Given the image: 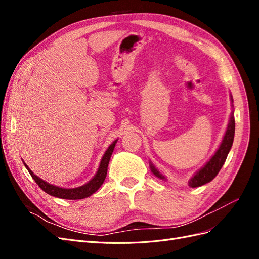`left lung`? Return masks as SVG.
Wrapping results in <instances>:
<instances>
[{"mask_svg": "<svg viewBox=\"0 0 259 259\" xmlns=\"http://www.w3.org/2000/svg\"><path fill=\"white\" fill-rule=\"evenodd\" d=\"M231 101L232 100V96H231ZM233 106V105H232ZM234 128H236V124H234V117L233 114H231L230 120L228 123V127H227L226 134L223 138V142L219 146V148L217 149V151L215 152V154L211 156L209 159V161L203 166L201 169H199L197 173L193 175V177L188 182L190 187L195 188V187H200L202 185H205L209 182L213 180L216 175L219 173V170L223 167L224 163L227 159V155H228L230 149L232 147V143H233V138H234ZM150 168L152 173L159 177L160 179H165L160 171L155 168V166L150 162Z\"/></svg>", "mask_w": 259, "mask_h": 259, "instance_id": "1", "label": "left lung"}]
</instances>
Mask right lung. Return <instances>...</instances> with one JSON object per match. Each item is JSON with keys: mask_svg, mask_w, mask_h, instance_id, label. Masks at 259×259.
<instances>
[{"mask_svg": "<svg viewBox=\"0 0 259 259\" xmlns=\"http://www.w3.org/2000/svg\"><path fill=\"white\" fill-rule=\"evenodd\" d=\"M116 142L117 140L113 142L107 149V151L105 152L103 159H101L100 165H99V168L97 170L96 175L94 176L88 184H85V185H83L81 187H77V188H72V189H66V188H60V187L54 186V185H51L49 183L44 182V180H42L41 178H38L36 175L33 174V171L27 166V164L25 162H23V164H25V166L27 167L31 177L34 179V182L37 184V186L48 194L53 195V197H56V198H60V199L80 200V199L88 198L93 193H95L99 189L100 186L103 185V183L105 182V178L107 176V170H108V164H109V161H110L111 154L113 152V149L115 147Z\"/></svg>", "mask_w": 259, "mask_h": 259, "instance_id": "1", "label": "right lung"}]
</instances>
